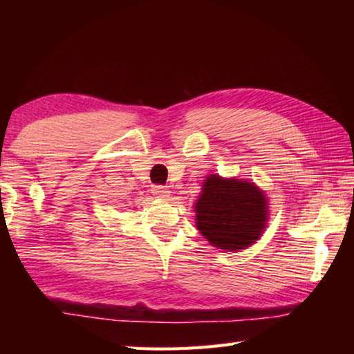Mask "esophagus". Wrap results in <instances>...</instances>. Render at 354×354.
<instances>
[{
	"label": "esophagus",
	"mask_w": 354,
	"mask_h": 354,
	"mask_svg": "<svg viewBox=\"0 0 354 354\" xmlns=\"http://www.w3.org/2000/svg\"><path fill=\"white\" fill-rule=\"evenodd\" d=\"M152 193L155 194L156 198L160 199H169L170 198V190L167 189V187H162V185H155L152 189Z\"/></svg>",
	"instance_id": "esophagus-1"
}]
</instances>
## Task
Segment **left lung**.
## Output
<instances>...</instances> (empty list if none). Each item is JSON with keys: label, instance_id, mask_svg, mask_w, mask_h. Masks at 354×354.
I'll use <instances>...</instances> for the list:
<instances>
[{"label": "left lung", "instance_id": "8db88e82", "mask_svg": "<svg viewBox=\"0 0 354 354\" xmlns=\"http://www.w3.org/2000/svg\"><path fill=\"white\" fill-rule=\"evenodd\" d=\"M268 205L265 193L254 183L209 175L194 202L196 227L219 250H246L266 228Z\"/></svg>", "mask_w": 354, "mask_h": 354}]
</instances>
